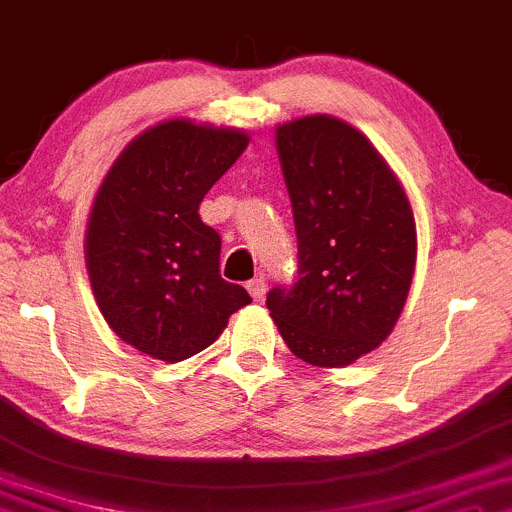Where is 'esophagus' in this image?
I'll list each match as a JSON object with an SVG mask.
<instances>
[{
    "label": "esophagus",
    "mask_w": 512,
    "mask_h": 512,
    "mask_svg": "<svg viewBox=\"0 0 512 512\" xmlns=\"http://www.w3.org/2000/svg\"><path fill=\"white\" fill-rule=\"evenodd\" d=\"M246 288H249V293L254 295L256 300H263V295H266V280L254 278V280H249V285H246Z\"/></svg>",
    "instance_id": "obj_1"
}]
</instances>
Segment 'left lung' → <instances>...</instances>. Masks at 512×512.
I'll return each mask as SVG.
<instances>
[{
    "instance_id": "obj_1",
    "label": "left lung",
    "mask_w": 512,
    "mask_h": 512,
    "mask_svg": "<svg viewBox=\"0 0 512 512\" xmlns=\"http://www.w3.org/2000/svg\"><path fill=\"white\" fill-rule=\"evenodd\" d=\"M293 202L298 280L268 290L280 337L312 366L339 368L393 332L415 271V217L403 185L361 131L334 117L278 126Z\"/></svg>"
}]
</instances>
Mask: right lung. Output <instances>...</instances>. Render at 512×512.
Here are the masks:
<instances>
[{
	"label": "right lung",
	"instance_id": "add662e5",
	"mask_svg": "<svg viewBox=\"0 0 512 512\" xmlns=\"http://www.w3.org/2000/svg\"><path fill=\"white\" fill-rule=\"evenodd\" d=\"M246 144L244 131L163 122L124 148L97 192L85 239L95 300L117 337L153 359H190L251 302L222 278V239L200 219Z\"/></svg>",
	"mask_w": 512,
	"mask_h": 512
}]
</instances>
